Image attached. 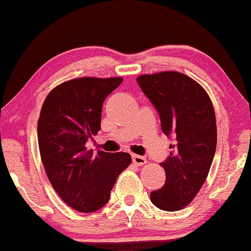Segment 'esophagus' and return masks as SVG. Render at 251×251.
Listing matches in <instances>:
<instances>
[{
  "mask_svg": "<svg viewBox=\"0 0 251 251\" xmlns=\"http://www.w3.org/2000/svg\"><path fill=\"white\" fill-rule=\"evenodd\" d=\"M131 157H133V163L139 165V167H140V165H144V164L147 163V159L143 156H139V154H133Z\"/></svg>",
  "mask_w": 251,
  "mask_h": 251,
  "instance_id": "esophagus-1",
  "label": "esophagus"
}]
</instances>
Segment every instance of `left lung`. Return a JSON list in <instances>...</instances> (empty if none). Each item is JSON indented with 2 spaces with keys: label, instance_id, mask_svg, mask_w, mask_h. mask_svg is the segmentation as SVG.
<instances>
[{
  "label": "left lung",
  "instance_id": "obj_1",
  "mask_svg": "<svg viewBox=\"0 0 251 251\" xmlns=\"http://www.w3.org/2000/svg\"><path fill=\"white\" fill-rule=\"evenodd\" d=\"M161 117L162 130L172 136L170 156L161 163L165 183L152 191L151 202L165 211L181 210L202 188L216 150V118L208 93L177 71L141 75L136 78Z\"/></svg>",
  "mask_w": 251,
  "mask_h": 251
}]
</instances>
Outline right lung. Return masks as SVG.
Returning a JSON list of instances; mask_svg holds the SVG:
<instances>
[{"label":"right lung","instance_id":"add662e5","mask_svg":"<svg viewBox=\"0 0 251 251\" xmlns=\"http://www.w3.org/2000/svg\"><path fill=\"white\" fill-rule=\"evenodd\" d=\"M122 77H79L49 92L41 108L37 138L41 159L59 197L72 209L93 213L108 202L118 175L131 163L126 152L87 150L100 130L102 102Z\"/></svg>","mask_w":251,"mask_h":251}]
</instances>
